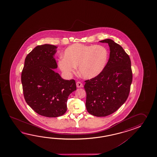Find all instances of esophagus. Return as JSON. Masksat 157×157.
Segmentation results:
<instances>
[{"label":"esophagus","instance_id":"esophagus-1","mask_svg":"<svg viewBox=\"0 0 157 157\" xmlns=\"http://www.w3.org/2000/svg\"><path fill=\"white\" fill-rule=\"evenodd\" d=\"M76 86H77V87H78V88L82 87H83V84L81 83V82H80V81H78V82H76Z\"/></svg>","mask_w":157,"mask_h":157}]
</instances>
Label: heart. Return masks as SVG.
Returning <instances> with one entry per match:
<instances>
[{
	"label": "heart",
	"mask_w": 157,
	"mask_h": 157,
	"mask_svg": "<svg viewBox=\"0 0 157 157\" xmlns=\"http://www.w3.org/2000/svg\"><path fill=\"white\" fill-rule=\"evenodd\" d=\"M108 58L105 47L97 45L74 44L64 52L63 58L58 62L60 70L67 75L78 66L82 77L90 79L97 77L104 70Z\"/></svg>",
	"instance_id": "heart-1"
}]
</instances>
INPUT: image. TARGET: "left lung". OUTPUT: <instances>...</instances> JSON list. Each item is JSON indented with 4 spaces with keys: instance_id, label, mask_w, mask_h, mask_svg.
Segmentation results:
<instances>
[{
    "instance_id": "8db88e82",
    "label": "left lung",
    "mask_w": 157,
    "mask_h": 157,
    "mask_svg": "<svg viewBox=\"0 0 157 157\" xmlns=\"http://www.w3.org/2000/svg\"><path fill=\"white\" fill-rule=\"evenodd\" d=\"M108 44L109 60L102 72L85 81L86 108L89 113L105 117L113 113L127 100L132 81L130 58L122 47L111 39L100 41Z\"/></svg>"
}]
</instances>
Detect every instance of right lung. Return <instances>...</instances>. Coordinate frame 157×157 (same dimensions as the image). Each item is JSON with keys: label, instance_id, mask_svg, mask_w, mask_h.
<instances>
[{"label": "right lung", "instance_id": "add662e5", "mask_svg": "<svg viewBox=\"0 0 157 157\" xmlns=\"http://www.w3.org/2000/svg\"><path fill=\"white\" fill-rule=\"evenodd\" d=\"M57 47L44 44L27 56L21 74L24 98L37 113L47 117L62 116L67 111L68 96L76 90L74 80H66L53 69Z\"/></svg>", "mask_w": 157, "mask_h": 157}]
</instances>
